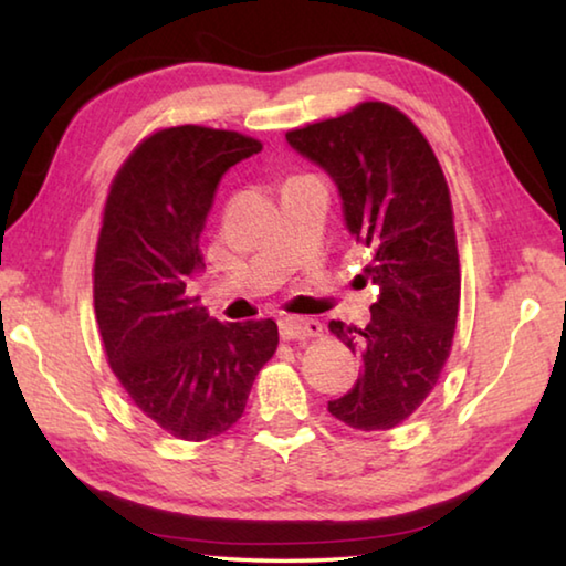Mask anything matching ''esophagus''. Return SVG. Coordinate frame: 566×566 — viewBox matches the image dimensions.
I'll return each instance as SVG.
<instances>
[{
    "instance_id": "esophagus-1",
    "label": "esophagus",
    "mask_w": 566,
    "mask_h": 566,
    "mask_svg": "<svg viewBox=\"0 0 566 566\" xmlns=\"http://www.w3.org/2000/svg\"><path fill=\"white\" fill-rule=\"evenodd\" d=\"M280 334H282V339H290V342H304L310 337H319L322 322L306 319V317H282Z\"/></svg>"
}]
</instances>
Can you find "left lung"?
<instances>
[{"instance_id":"obj_1","label":"left lung","mask_w":566,"mask_h":566,"mask_svg":"<svg viewBox=\"0 0 566 566\" xmlns=\"http://www.w3.org/2000/svg\"><path fill=\"white\" fill-rule=\"evenodd\" d=\"M286 142L337 185L344 224L369 249L364 272L381 290L364 329L329 322L361 369L327 409L359 432H385L427 399L452 349L462 280L442 167L424 134L381 102L286 132Z\"/></svg>"}]
</instances>
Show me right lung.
Instances as JSON below:
<instances>
[{"label": "right lung", "mask_w": 566, "mask_h": 566, "mask_svg": "<svg viewBox=\"0 0 566 566\" xmlns=\"http://www.w3.org/2000/svg\"><path fill=\"white\" fill-rule=\"evenodd\" d=\"M256 151L260 142L237 132L161 129L124 161L104 207L94 312L109 367L134 405L187 442L242 419L280 342L272 319L222 324L187 296L205 270L199 237L217 185Z\"/></svg>", "instance_id": "obj_1"}]
</instances>
